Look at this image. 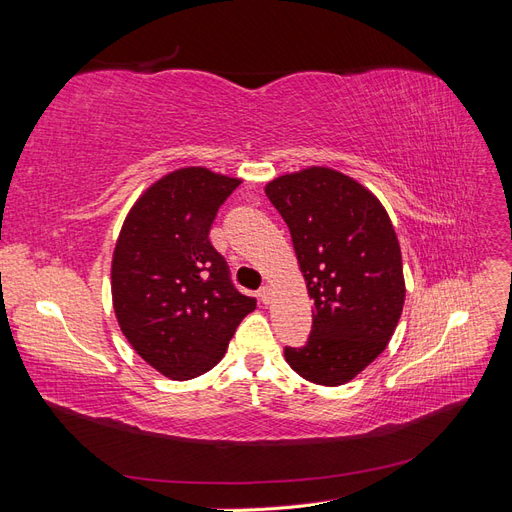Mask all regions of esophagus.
Segmentation results:
<instances>
[{"mask_svg": "<svg viewBox=\"0 0 512 512\" xmlns=\"http://www.w3.org/2000/svg\"><path fill=\"white\" fill-rule=\"evenodd\" d=\"M258 299L265 303V305H269V301H271V286H262L260 290H258Z\"/></svg>", "mask_w": 512, "mask_h": 512, "instance_id": "34e87169", "label": "esophagus"}]
</instances>
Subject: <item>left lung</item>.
I'll return each mask as SVG.
<instances>
[{"mask_svg":"<svg viewBox=\"0 0 512 512\" xmlns=\"http://www.w3.org/2000/svg\"><path fill=\"white\" fill-rule=\"evenodd\" d=\"M265 192L288 224L314 301L307 344L284 348L286 361L314 384H346L382 354L404 309L389 213L359 181L324 166L277 177Z\"/></svg>","mask_w":512,"mask_h":512,"instance_id":"left-lung-1","label":"left lung"}]
</instances>
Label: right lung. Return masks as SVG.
Wrapping results in <instances>:
<instances>
[{
    "mask_svg": "<svg viewBox=\"0 0 512 512\" xmlns=\"http://www.w3.org/2000/svg\"><path fill=\"white\" fill-rule=\"evenodd\" d=\"M239 183L203 166L173 170L143 192L121 226L111 267L115 316L132 348L170 380L218 365L256 309L209 241Z\"/></svg>",
    "mask_w": 512,
    "mask_h": 512,
    "instance_id": "1",
    "label": "right lung"
}]
</instances>
